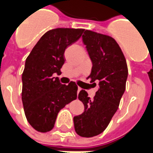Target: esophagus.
Masks as SVG:
<instances>
[{"label":"esophagus","mask_w":153,"mask_h":153,"mask_svg":"<svg viewBox=\"0 0 153 153\" xmlns=\"http://www.w3.org/2000/svg\"><path fill=\"white\" fill-rule=\"evenodd\" d=\"M80 91H81V88H78V92H79Z\"/></svg>","instance_id":"obj_1"}]
</instances>
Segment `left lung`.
I'll list each match as a JSON object with an SVG mask.
<instances>
[{
	"label": "left lung",
	"instance_id": "1",
	"mask_svg": "<svg viewBox=\"0 0 153 153\" xmlns=\"http://www.w3.org/2000/svg\"><path fill=\"white\" fill-rule=\"evenodd\" d=\"M82 38L92 62L88 79L99 82V89L93 99L84 90L79 91L78 98L84 105V112L74 117V124L77 134L90 138L102 133L117 110L125 91L128 68L113 37L86 30Z\"/></svg>",
	"mask_w": 153,
	"mask_h": 153
}]
</instances>
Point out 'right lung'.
I'll list each match as a JSON object with an SVG mask.
<instances>
[{"instance_id":"1","label":"right lung","mask_w":153,"mask_h":153,"mask_svg":"<svg viewBox=\"0 0 153 153\" xmlns=\"http://www.w3.org/2000/svg\"><path fill=\"white\" fill-rule=\"evenodd\" d=\"M84 29L56 28L42 36L27 57L22 73V100L27 120L39 132L53 128L56 116L77 98L74 82L62 84L60 74L65 48L79 39Z\"/></svg>"}]
</instances>
